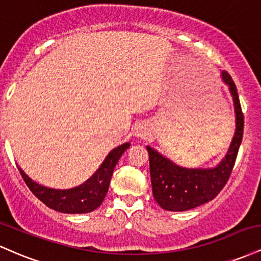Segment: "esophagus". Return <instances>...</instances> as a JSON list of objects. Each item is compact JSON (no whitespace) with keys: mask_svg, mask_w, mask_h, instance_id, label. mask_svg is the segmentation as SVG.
Listing matches in <instances>:
<instances>
[{"mask_svg":"<svg viewBox=\"0 0 261 261\" xmlns=\"http://www.w3.org/2000/svg\"><path fill=\"white\" fill-rule=\"evenodd\" d=\"M146 135V128L143 126H139L136 128V136L137 137H143Z\"/></svg>","mask_w":261,"mask_h":261,"instance_id":"1","label":"esophagus"}]
</instances>
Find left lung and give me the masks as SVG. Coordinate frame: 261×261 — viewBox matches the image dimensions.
Returning a JSON list of instances; mask_svg holds the SVG:
<instances>
[{"mask_svg":"<svg viewBox=\"0 0 261 261\" xmlns=\"http://www.w3.org/2000/svg\"><path fill=\"white\" fill-rule=\"evenodd\" d=\"M222 79L234 101L237 128L226 158L216 168H182L147 146L152 193L158 205L167 211H187L211 201L228 181L243 139L244 115L232 77L223 71Z\"/></svg>","mask_w":261,"mask_h":261,"instance_id":"8db88e82","label":"left lung"}]
</instances>
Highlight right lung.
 <instances>
[{
	"label": "right lung",
	"mask_w": 261,
	"mask_h": 261,
	"mask_svg": "<svg viewBox=\"0 0 261 261\" xmlns=\"http://www.w3.org/2000/svg\"><path fill=\"white\" fill-rule=\"evenodd\" d=\"M128 147L130 143L126 142L113 149L92 178H89L85 184L68 190H58V189L43 187L32 180L20 168L19 173L27 187L47 207L64 214H87L101 205L109 189L113 170L119 158Z\"/></svg>",
	"instance_id": "right-lung-1"
}]
</instances>
